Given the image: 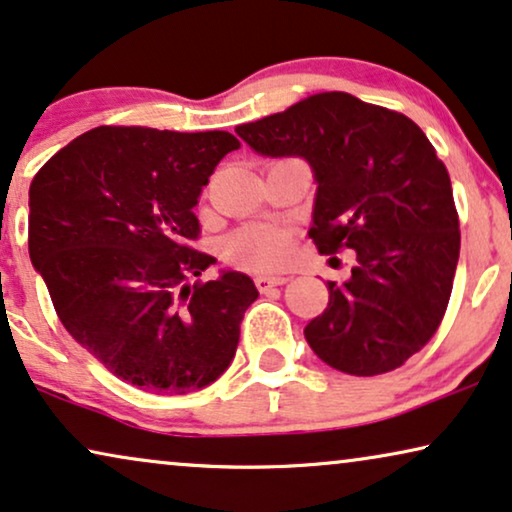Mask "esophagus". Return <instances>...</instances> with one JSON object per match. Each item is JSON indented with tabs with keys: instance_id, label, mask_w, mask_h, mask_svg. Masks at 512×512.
<instances>
[{
	"instance_id": "1",
	"label": "esophagus",
	"mask_w": 512,
	"mask_h": 512,
	"mask_svg": "<svg viewBox=\"0 0 512 512\" xmlns=\"http://www.w3.org/2000/svg\"><path fill=\"white\" fill-rule=\"evenodd\" d=\"M283 283H288V278L285 276H257L255 278V285L260 292H267L269 288H274V285H283Z\"/></svg>"
}]
</instances>
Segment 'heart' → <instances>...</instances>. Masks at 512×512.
I'll return each instance as SVG.
<instances>
[{
  "instance_id": "1",
  "label": "heart",
  "mask_w": 512,
  "mask_h": 512,
  "mask_svg": "<svg viewBox=\"0 0 512 512\" xmlns=\"http://www.w3.org/2000/svg\"><path fill=\"white\" fill-rule=\"evenodd\" d=\"M292 238L288 231L271 224H252L224 241V255L241 269L271 271L288 262Z\"/></svg>"
}]
</instances>
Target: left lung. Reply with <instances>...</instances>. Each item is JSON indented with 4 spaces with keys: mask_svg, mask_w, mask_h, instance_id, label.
<instances>
[{
    "mask_svg": "<svg viewBox=\"0 0 512 512\" xmlns=\"http://www.w3.org/2000/svg\"><path fill=\"white\" fill-rule=\"evenodd\" d=\"M236 133L252 152L309 163V236L320 255H358L349 281H327L330 302L304 327L313 353L356 377L403 365L445 316L461 245L452 182L424 131L332 91Z\"/></svg>",
    "mask_w": 512,
    "mask_h": 512,
    "instance_id": "obj_1",
    "label": "left lung"
}]
</instances>
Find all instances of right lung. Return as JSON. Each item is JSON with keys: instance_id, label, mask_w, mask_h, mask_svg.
Masks as SVG:
<instances>
[{"instance_id": "1", "label": "right lung", "mask_w": 512, "mask_h": 512, "mask_svg": "<svg viewBox=\"0 0 512 512\" xmlns=\"http://www.w3.org/2000/svg\"><path fill=\"white\" fill-rule=\"evenodd\" d=\"M231 133L98 126L30 185V260L74 342L147 393L201 391L236 356L260 297L250 276L194 250V206Z\"/></svg>"}]
</instances>
